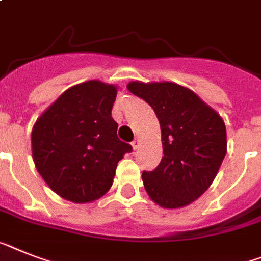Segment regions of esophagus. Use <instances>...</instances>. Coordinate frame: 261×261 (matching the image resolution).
I'll return each mask as SVG.
<instances>
[{
	"label": "esophagus",
	"mask_w": 261,
	"mask_h": 261,
	"mask_svg": "<svg viewBox=\"0 0 261 261\" xmlns=\"http://www.w3.org/2000/svg\"><path fill=\"white\" fill-rule=\"evenodd\" d=\"M139 144H141V142H139V139H135V141H133V143H131V146H133V148H134V150H137V148L139 147Z\"/></svg>",
	"instance_id": "34e87169"
}]
</instances>
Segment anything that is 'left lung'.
<instances>
[{
    "label": "left lung",
    "instance_id": "left-lung-1",
    "mask_svg": "<svg viewBox=\"0 0 261 261\" xmlns=\"http://www.w3.org/2000/svg\"><path fill=\"white\" fill-rule=\"evenodd\" d=\"M161 123L163 158L154 171H143L148 196L163 208H180L204 194L227 152L222 117L187 87L172 82H130Z\"/></svg>",
    "mask_w": 261,
    "mask_h": 261
}]
</instances>
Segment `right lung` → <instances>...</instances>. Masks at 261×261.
Masks as SVG:
<instances>
[{
	"label": "right lung",
	"instance_id": "obj_1",
	"mask_svg": "<svg viewBox=\"0 0 261 261\" xmlns=\"http://www.w3.org/2000/svg\"><path fill=\"white\" fill-rule=\"evenodd\" d=\"M117 87L87 81L67 89L37 119L33 159L53 191L74 203L103 196L118 162L133 147L118 138L111 117Z\"/></svg>",
	"mask_w": 261,
	"mask_h": 261
}]
</instances>
